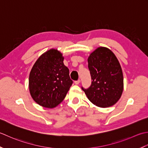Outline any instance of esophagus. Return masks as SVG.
Instances as JSON below:
<instances>
[{
	"instance_id": "obj_1",
	"label": "esophagus",
	"mask_w": 148,
	"mask_h": 148,
	"mask_svg": "<svg viewBox=\"0 0 148 148\" xmlns=\"http://www.w3.org/2000/svg\"><path fill=\"white\" fill-rule=\"evenodd\" d=\"M80 82V79L77 80V81H75V84H77V85H78V84H79Z\"/></svg>"
}]
</instances>
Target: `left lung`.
I'll list each match as a JSON object with an SVG mask.
<instances>
[{"label": "left lung", "instance_id": "left-lung-1", "mask_svg": "<svg viewBox=\"0 0 148 148\" xmlns=\"http://www.w3.org/2000/svg\"><path fill=\"white\" fill-rule=\"evenodd\" d=\"M91 85L84 89L89 101L99 107L112 106L123 91V75L117 57L110 49L99 47L88 57Z\"/></svg>", "mask_w": 148, "mask_h": 148}]
</instances>
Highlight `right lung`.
Listing matches in <instances>:
<instances>
[{"label": "right lung", "mask_w": 148, "mask_h": 148, "mask_svg": "<svg viewBox=\"0 0 148 148\" xmlns=\"http://www.w3.org/2000/svg\"><path fill=\"white\" fill-rule=\"evenodd\" d=\"M62 54L50 49L42 54L32 66L29 79V91L41 106L52 108L61 103L73 84Z\"/></svg>", "instance_id": "1"}]
</instances>
